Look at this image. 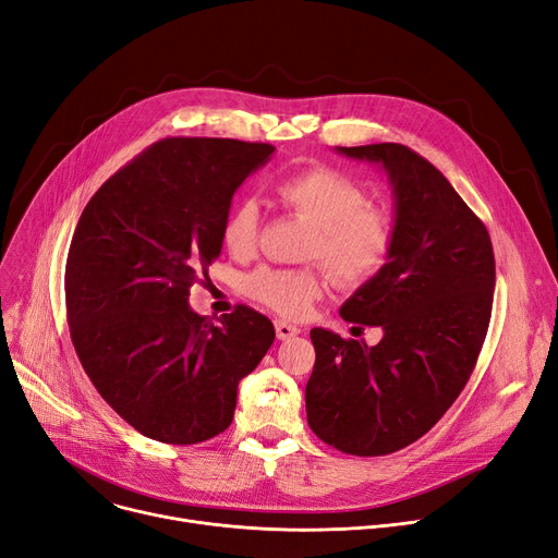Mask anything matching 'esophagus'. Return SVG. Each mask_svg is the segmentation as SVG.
I'll return each mask as SVG.
<instances>
[{
  "instance_id": "34e87169",
  "label": "esophagus",
  "mask_w": 558,
  "mask_h": 558,
  "mask_svg": "<svg viewBox=\"0 0 558 558\" xmlns=\"http://www.w3.org/2000/svg\"><path fill=\"white\" fill-rule=\"evenodd\" d=\"M299 332H301V328L287 324V320H282V318H278V320H276V335H278V339H280V341L294 339Z\"/></svg>"
}]
</instances>
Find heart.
Masks as SVG:
<instances>
[{"instance_id":"heart-1","label":"heart","mask_w":558,"mask_h":558,"mask_svg":"<svg viewBox=\"0 0 558 558\" xmlns=\"http://www.w3.org/2000/svg\"><path fill=\"white\" fill-rule=\"evenodd\" d=\"M284 208L312 223L307 259H320L343 287H357L383 271L396 246V219L389 210L366 203L364 190L330 167L291 173L276 185ZM259 208L251 198L230 205L221 221V242L232 255H248L257 240ZM246 294L278 312L299 318L326 291L316 267H262L248 274Z\"/></svg>"}]
</instances>
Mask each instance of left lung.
<instances>
[{
  "label": "left lung",
  "mask_w": 558,
  "mask_h": 558,
  "mask_svg": "<svg viewBox=\"0 0 558 558\" xmlns=\"http://www.w3.org/2000/svg\"><path fill=\"white\" fill-rule=\"evenodd\" d=\"M337 151L389 173L396 246L387 267L341 305L348 324L383 328L379 343L310 332L307 423L345 454L383 457L418 441L463 391L488 330L495 257L482 219L409 146Z\"/></svg>",
  "instance_id": "obj_1"
}]
</instances>
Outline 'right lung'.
I'll list each match as a JSON object with an SVG mask.
<instances>
[{"mask_svg":"<svg viewBox=\"0 0 558 558\" xmlns=\"http://www.w3.org/2000/svg\"><path fill=\"white\" fill-rule=\"evenodd\" d=\"M276 146L165 137L87 201L65 264L68 324L101 398L140 434L194 446L221 434L238 385L276 339L238 305L219 326L190 310V287L221 253L232 194Z\"/></svg>","mask_w":558,"mask_h":558,"instance_id":"obj_1","label":"right lung"}]
</instances>
